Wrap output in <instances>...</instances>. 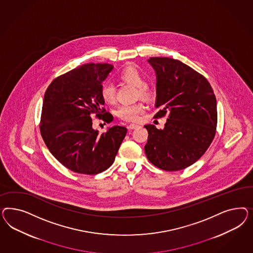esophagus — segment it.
<instances>
[{
  "label": "esophagus",
  "instance_id": "obj_1",
  "mask_svg": "<svg viewBox=\"0 0 253 253\" xmlns=\"http://www.w3.org/2000/svg\"><path fill=\"white\" fill-rule=\"evenodd\" d=\"M138 127H139V125H138V124L131 123V124H130V125L128 126V129H129V130H133V129H136Z\"/></svg>",
  "mask_w": 253,
  "mask_h": 253
}]
</instances>
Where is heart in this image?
Wrapping results in <instances>:
<instances>
[{
	"label": "heart",
	"instance_id": "obj_1",
	"mask_svg": "<svg viewBox=\"0 0 253 253\" xmlns=\"http://www.w3.org/2000/svg\"><path fill=\"white\" fill-rule=\"evenodd\" d=\"M120 79L124 83L137 88L138 94L144 99L149 100L153 97L154 92L146 86V78L143 73L134 66H128L120 74ZM100 94L106 103L112 104L116 100V90L111 83L102 85ZM145 110L143 104L137 103L133 105H123L116 110L117 116L126 122H136Z\"/></svg>",
	"mask_w": 253,
	"mask_h": 253
}]
</instances>
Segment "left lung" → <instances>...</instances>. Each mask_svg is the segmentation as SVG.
<instances>
[{"label": "left lung", "instance_id": "8db88e82", "mask_svg": "<svg viewBox=\"0 0 253 253\" xmlns=\"http://www.w3.org/2000/svg\"><path fill=\"white\" fill-rule=\"evenodd\" d=\"M156 71V118L168 114L162 130L148 124L145 152L156 167L174 171L195 163L211 144L217 126V103L207 79L183 62L150 57Z\"/></svg>", "mask_w": 253, "mask_h": 253}]
</instances>
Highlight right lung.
Returning <instances> with one entry per match:
<instances>
[{
    "label": "right lung",
    "mask_w": 253,
    "mask_h": 253,
    "mask_svg": "<svg viewBox=\"0 0 253 253\" xmlns=\"http://www.w3.org/2000/svg\"><path fill=\"white\" fill-rule=\"evenodd\" d=\"M110 64H84L57 77L48 86L40 130L49 151L65 167L83 174H97L109 168L127 129L113 126L99 134L92 114L104 122L113 117L103 107L102 83L113 69Z\"/></svg>",
    "instance_id": "1"
}]
</instances>
